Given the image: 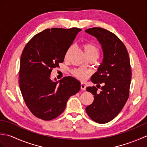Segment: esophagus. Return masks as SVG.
I'll list each match as a JSON object with an SVG mask.
<instances>
[{
    "instance_id": "obj_1",
    "label": "esophagus",
    "mask_w": 147,
    "mask_h": 147,
    "mask_svg": "<svg viewBox=\"0 0 147 147\" xmlns=\"http://www.w3.org/2000/svg\"><path fill=\"white\" fill-rule=\"evenodd\" d=\"M86 84L85 83H81V89L82 90H86Z\"/></svg>"
}]
</instances>
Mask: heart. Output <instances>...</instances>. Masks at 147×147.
<instances>
[{
    "instance_id": "heart-1",
    "label": "heart",
    "mask_w": 147,
    "mask_h": 147,
    "mask_svg": "<svg viewBox=\"0 0 147 147\" xmlns=\"http://www.w3.org/2000/svg\"><path fill=\"white\" fill-rule=\"evenodd\" d=\"M83 49L85 54L87 57H93L97 58L99 55V49L97 46L93 44L92 43H86L83 45ZM71 47L68 49V51L65 55V57L68 55L69 53L71 51ZM73 74L80 80H85L88 75V72L83 69H75L73 71Z\"/></svg>"
}]
</instances>
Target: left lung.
<instances>
[{"label":"left lung","mask_w":147,"mask_h":147,"mask_svg":"<svg viewBox=\"0 0 147 147\" xmlns=\"http://www.w3.org/2000/svg\"><path fill=\"white\" fill-rule=\"evenodd\" d=\"M85 32L97 39L103 51L102 62L93 74L94 84H102L99 92L95 86L86 87V91L94 96L93 103L86 107L92 120L104 124L117 116L129 97L131 69L128 53L118 37L102 28H92Z\"/></svg>","instance_id":"8db88e82"}]
</instances>
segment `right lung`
<instances>
[{"mask_svg":"<svg viewBox=\"0 0 147 147\" xmlns=\"http://www.w3.org/2000/svg\"><path fill=\"white\" fill-rule=\"evenodd\" d=\"M82 29H46L27 43L20 59V90L27 107L36 117L50 121L65 110L71 96L80 91L81 83L71 76L52 81V69L63 62L65 54Z\"/></svg>","mask_w":147,"mask_h":147,"instance_id":"right-lung-1","label":"right lung"}]
</instances>
